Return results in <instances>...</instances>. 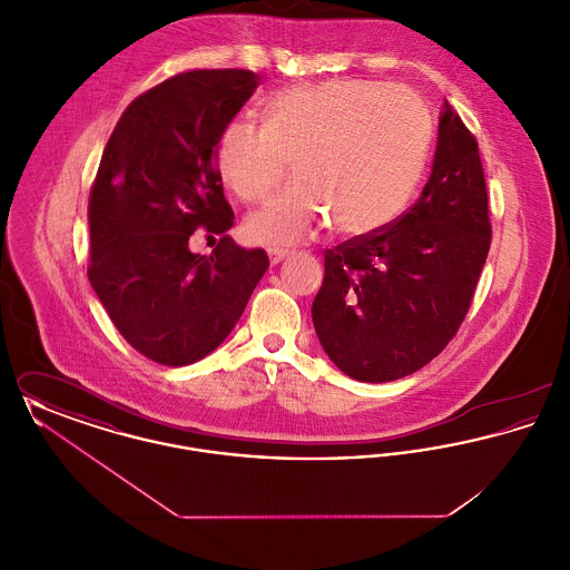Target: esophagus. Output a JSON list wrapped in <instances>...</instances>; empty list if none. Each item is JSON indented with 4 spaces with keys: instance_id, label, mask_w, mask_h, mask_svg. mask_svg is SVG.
Instances as JSON below:
<instances>
[{
    "instance_id": "esophagus-1",
    "label": "esophagus",
    "mask_w": 570,
    "mask_h": 570,
    "mask_svg": "<svg viewBox=\"0 0 570 570\" xmlns=\"http://www.w3.org/2000/svg\"><path fill=\"white\" fill-rule=\"evenodd\" d=\"M288 254H291L288 249H269V261L272 265H279Z\"/></svg>"
}]
</instances>
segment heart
<instances>
[{
  "mask_svg": "<svg viewBox=\"0 0 570 570\" xmlns=\"http://www.w3.org/2000/svg\"><path fill=\"white\" fill-rule=\"evenodd\" d=\"M430 136V112L406 87L314 82L277 94L265 126L230 121L217 142V168L242 200L256 203L282 184L293 160L297 184L245 219L254 244L297 245L331 222L340 235L365 237L406 207Z\"/></svg>",
  "mask_w": 570,
  "mask_h": 570,
  "instance_id": "b5f03b06",
  "label": "heart"
}]
</instances>
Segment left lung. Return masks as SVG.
<instances>
[{
    "label": "left lung",
    "mask_w": 570,
    "mask_h": 570,
    "mask_svg": "<svg viewBox=\"0 0 570 570\" xmlns=\"http://www.w3.org/2000/svg\"><path fill=\"white\" fill-rule=\"evenodd\" d=\"M491 244L479 145L444 100L432 175L379 233L326 249L312 321L326 356L361 382L414 374L470 307Z\"/></svg>",
    "instance_id": "obj_1"
}]
</instances>
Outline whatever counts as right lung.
Segmentation results:
<instances>
[{"instance_id":"obj_1","label":"right lung","mask_w":570,"mask_h":570,"mask_svg":"<svg viewBox=\"0 0 570 570\" xmlns=\"http://www.w3.org/2000/svg\"><path fill=\"white\" fill-rule=\"evenodd\" d=\"M249 70H191L138 96L105 147L89 200V282L126 342L181 367L214 353L269 267L263 249L226 235L233 209L217 170V142L252 98ZM207 225L220 242L194 255Z\"/></svg>"}]
</instances>
